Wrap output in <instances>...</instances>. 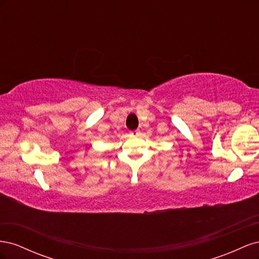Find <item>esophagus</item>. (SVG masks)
Listing matches in <instances>:
<instances>
[{
	"instance_id": "obj_1",
	"label": "esophagus",
	"mask_w": 259,
	"mask_h": 259,
	"mask_svg": "<svg viewBox=\"0 0 259 259\" xmlns=\"http://www.w3.org/2000/svg\"><path fill=\"white\" fill-rule=\"evenodd\" d=\"M130 134H131V136H138V135L140 134V131H139V130H136V131H132V132L130 133Z\"/></svg>"
}]
</instances>
